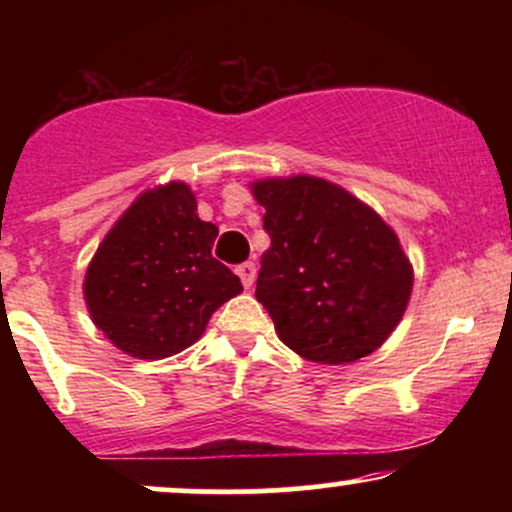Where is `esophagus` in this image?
Returning a JSON list of instances; mask_svg holds the SVG:
<instances>
[{"mask_svg":"<svg viewBox=\"0 0 512 512\" xmlns=\"http://www.w3.org/2000/svg\"><path fill=\"white\" fill-rule=\"evenodd\" d=\"M236 274L240 276V281H243L245 289H250V286L255 284V276H257V267H255V262H243V264H238V267H236Z\"/></svg>","mask_w":512,"mask_h":512,"instance_id":"34e87169","label":"esophagus"}]
</instances>
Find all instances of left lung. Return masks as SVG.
I'll use <instances>...</instances> for the list:
<instances>
[{"instance_id": "left-lung-1", "label": "left lung", "mask_w": 512, "mask_h": 512, "mask_svg": "<svg viewBox=\"0 0 512 512\" xmlns=\"http://www.w3.org/2000/svg\"><path fill=\"white\" fill-rule=\"evenodd\" d=\"M272 245L255 296L298 356L327 366L373 354L407 310L414 269L368 204L313 175L252 182Z\"/></svg>"}]
</instances>
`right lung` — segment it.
Wrapping results in <instances>:
<instances>
[{
	"mask_svg": "<svg viewBox=\"0 0 512 512\" xmlns=\"http://www.w3.org/2000/svg\"><path fill=\"white\" fill-rule=\"evenodd\" d=\"M216 236L185 182L142 192L86 269L84 298L98 330L125 354L151 361L195 344L209 317L243 291L211 255Z\"/></svg>",
	"mask_w": 512,
	"mask_h": 512,
	"instance_id": "right-lung-1",
	"label": "right lung"
}]
</instances>
